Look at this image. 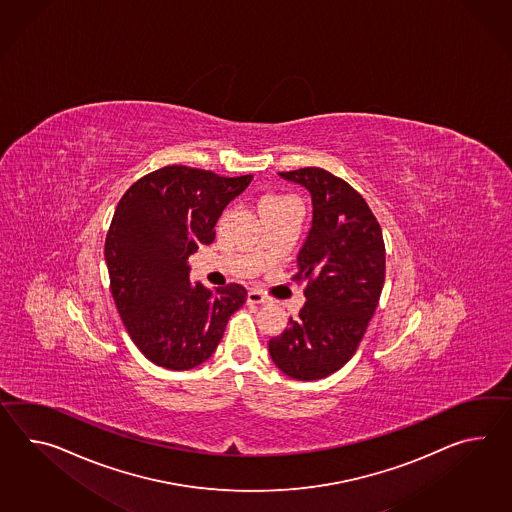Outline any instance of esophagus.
Masks as SVG:
<instances>
[{
	"mask_svg": "<svg viewBox=\"0 0 512 512\" xmlns=\"http://www.w3.org/2000/svg\"><path fill=\"white\" fill-rule=\"evenodd\" d=\"M266 296L262 294L261 290H250L248 292V303H264Z\"/></svg>",
	"mask_w": 512,
	"mask_h": 512,
	"instance_id": "34e87169",
	"label": "esophagus"
}]
</instances>
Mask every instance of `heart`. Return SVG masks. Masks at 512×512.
I'll return each mask as SVG.
<instances>
[{
  "mask_svg": "<svg viewBox=\"0 0 512 512\" xmlns=\"http://www.w3.org/2000/svg\"><path fill=\"white\" fill-rule=\"evenodd\" d=\"M287 201H292L290 198H285V196H266L264 200L261 201V207H270V205H281V203H287Z\"/></svg>",
  "mask_w": 512,
  "mask_h": 512,
  "instance_id": "1",
  "label": "heart"
}]
</instances>
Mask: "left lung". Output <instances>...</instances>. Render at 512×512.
<instances>
[{
    "label": "left lung",
    "mask_w": 512,
    "mask_h": 512,
    "mask_svg": "<svg viewBox=\"0 0 512 512\" xmlns=\"http://www.w3.org/2000/svg\"><path fill=\"white\" fill-rule=\"evenodd\" d=\"M279 175L311 192L312 227L292 277L307 281V301L268 349L283 374L316 381L361 344L385 283V242L374 212L344 179L314 166Z\"/></svg>",
    "instance_id": "obj_1"
}]
</instances>
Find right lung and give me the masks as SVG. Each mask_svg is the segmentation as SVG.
I'll list each match as a JSON object with an SVG mask.
<instances>
[{
	"mask_svg": "<svg viewBox=\"0 0 512 512\" xmlns=\"http://www.w3.org/2000/svg\"><path fill=\"white\" fill-rule=\"evenodd\" d=\"M251 179L174 164L144 175L118 201L105 238L111 292L129 337L153 364L200 366L244 305L242 285L190 283L188 257L212 244L218 218Z\"/></svg>",
	"mask_w": 512,
	"mask_h": 512,
	"instance_id": "right-lung-1",
	"label": "right lung"
}]
</instances>
